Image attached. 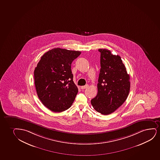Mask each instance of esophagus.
Here are the masks:
<instances>
[{"mask_svg": "<svg viewBox=\"0 0 160 160\" xmlns=\"http://www.w3.org/2000/svg\"><path fill=\"white\" fill-rule=\"evenodd\" d=\"M88 85H85V86H81V88L82 89H84L87 88H88Z\"/></svg>", "mask_w": 160, "mask_h": 160, "instance_id": "34e87169", "label": "esophagus"}]
</instances>
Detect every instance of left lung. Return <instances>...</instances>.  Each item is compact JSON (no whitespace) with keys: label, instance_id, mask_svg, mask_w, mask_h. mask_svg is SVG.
<instances>
[{"label":"left lung","instance_id":"left-lung-1","mask_svg":"<svg viewBox=\"0 0 160 160\" xmlns=\"http://www.w3.org/2000/svg\"><path fill=\"white\" fill-rule=\"evenodd\" d=\"M99 51L101 69L98 91L91 104L95 111L106 115L116 111L126 100L130 91V77L119 55H113L108 49Z\"/></svg>","mask_w":160,"mask_h":160}]
</instances>
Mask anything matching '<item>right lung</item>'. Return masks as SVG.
<instances>
[{"instance_id":"right-lung-1","label":"right lung","mask_w":160,"mask_h":160,"mask_svg":"<svg viewBox=\"0 0 160 160\" xmlns=\"http://www.w3.org/2000/svg\"><path fill=\"white\" fill-rule=\"evenodd\" d=\"M81 52L55 48L44 54L34 72L38 97L54 112L71 107L78 89L73 81L71 64Z\"/></svg>"}]
</instances>
